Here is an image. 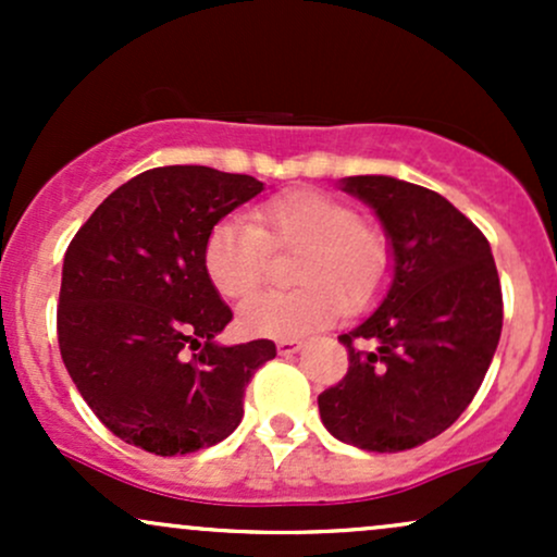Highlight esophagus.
I'll return each instance as SVG.
<instances>
[{
    "instance_id": "obj_1",
    "label": "esophagus",
    "mask_w": 557,
    "mask_h": 557,
    "mask_svg": "<svg viewBox=\"0 0 557 557\" xmlns=\"http://www.w3.org/2000/svg\"><path fill=\"white\" fill-rule=\"evenodd\" d=\"M304 348V341H298V337H287V341H277V350L283 356L287 354H298V350Z\"/></svg>"
}]
</instances>
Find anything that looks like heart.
Segmentation results:
<instances>
[{"label":"heart","mask_w":557,"mask_h":557,"mask_svg":"<svg viewBox=\"0 0 557 557\" xmlns=\"http://www.w3.org/2000/svg\"><path fill=\"white\" fill-rule=\"evenodd\" d=\"M270 251H298L285 293H261L238 311L240 327L257 337H304L337 309H363L382 290L393 248L359 209L322 190H290L251 212V222L222 220L203 240V272L220 296H251L267 277Z\"/></svg>","instance_id":"heart-1"}]
</instances>
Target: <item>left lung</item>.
<instances>
[{"mask_svg":"<svg viewBox=\"0 0 557 557\" xmlns=\"http://www.w3.org/2000/svg\"><path fill=\"white\" fill-rule=\"evenodd\" d=\"M393 246L385 300L337 337L348 372L319 395L324 426L372 453L411 450L474 400L503 330L490 243L447 198L387 175L345 177Z\"/></svg>","mask_w":557,"mask_h":557,"instance_id":"1","label":"left lung"}]
</instances>
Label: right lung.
<instances>
[{
	"instance_id": "add662e5",
	"label": "right lung",
	"mask_w": 557,
	"mask_h": 557,
	"mask_svg": "<svg viewBox=\"0 0 557 557\" xmlns=\"http://www.w3.org/2000/svg\"><path fill=\"white\" fill-rule=\"evenodd\" d=\"M264 190L201 164L154 168L99 203L62 267L57 341L101 424L154 456L212 447L243 419L272 341L216 345L233 319L203 272V240Z\"/></svg>"
}]
</instances>
